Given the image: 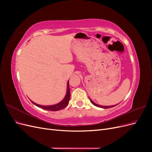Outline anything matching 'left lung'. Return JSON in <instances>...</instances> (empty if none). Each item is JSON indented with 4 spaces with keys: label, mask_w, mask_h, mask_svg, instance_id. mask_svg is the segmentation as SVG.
<instances>
[{
    "label": "left lung",
    "mask_w": 152,
    "mask_h": 152,
    "mask_svg": "<svg viewBox=\"0 0 152 152\" xmlns=\"http://www.w3.org/2000/svg\"><path fill=\"white\" fill-rule=\"evenodd\" d=\"M89 99H90V101H91V102L92 103V104H94V106H96V107H99V108H102L107 109V108H112V107H115L116 105H117V104H115V105H112V106H102V105H99V104H98L95 103L94 102H93V101L91 100V99L89 97Z\"/></svg>",
    "instance_id": "left-lung-1"
}]
</instances>
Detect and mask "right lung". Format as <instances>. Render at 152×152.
<instances>
[{
    "label": "right lung",
    "instance_id": "1",
    "mask_svg": "<svg viewBox=\"0 0 152 152\" xmlns=\"http://www.w3.org/2000/svg\"><path fill=\"white\" fill-rule=\"evenodd\" d=\"M70 99V87H69V81H68L66 95L65 96V98H63V99L59 103L55 104H53V105H40L34 103V102H32V101H31V102L35 106H37V107H38L42 109H44L45 110H49V111H58V110H63L67 107L69 103Z\"/></svg>",
    "mask_w": 152,
    "mask_h": 152
}]
</instances>
